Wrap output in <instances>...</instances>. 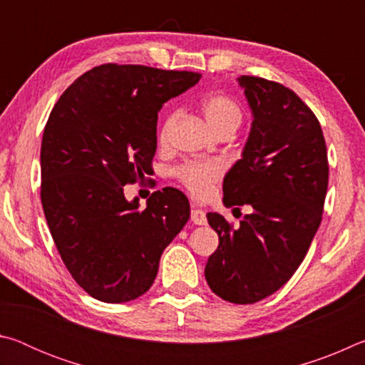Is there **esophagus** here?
Masks as SVG:
<instances>
[{
    "instance_id": "34e87169",
    "label": "esophagus",
    "mask_w": 365,
    "mask_h": 365,
    "mask_svg": "<svg viewBox=\"0 0 365 365\" xmlns=\"http://www.w3.org/2000/svg\"><path fill=\"white\" fill-rule=\"evenodd\" d=\"M191 222H193L195 225H206V212L202 211V209L193 206V209H191Z\"/></svg>"
}]
</instances>
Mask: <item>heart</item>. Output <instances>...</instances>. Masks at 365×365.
I'll use <instances>...</instances> for the list:
<instances>
[{
	"label": "heart",
	"instance_id": "1",
	"mask_svg": "<svg viewBox=\"0 0 365 365\" xmlns=\"http://www.w3.org/2000/svg\"><path fill=\"white\" fill-rule=\"evenodd\" d=\"M201 109L206 120L215 132L222 133L227 130H237L242 123V109L230 96L222 93L207 95L201 101ZM177 119V113H170L160 127L159 140L165 141L169 137L172 123ZM224 168L217 160H187L175 168L174 175L187 187L191 193L197 197H202L209 193L212 185L222 177Z\"/></svg>",
	"mask_w": 365,
	"mask_h": 365
}]
</instances>
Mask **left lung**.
Segmentation results:
<instances>
[{
	"mask_svg": "<svg viewBox=\"0 0 365 365\" xmlns=\"http://www.w3.org/2000/svg\"><path fill=\"white\" fill-rule=\"evenodd\" d=\"M252 123L242 159L224 178V205H250L233 228L207 212L219 246L207 259V285L222 299L252 304L292 279L322 220L329 187L325 138L316 114L282 83L242 76Z\"/></svg>",
	"mask_w": 365,
	"mask_h": 365,
	"instance_id": "8db88e82",
	"label": "left lung"
}]
</instances>
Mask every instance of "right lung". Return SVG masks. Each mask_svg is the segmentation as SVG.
Masks as SVG:
<instances>
[{
	"instance_id": "obj_1",
	"label": "right lung",
	"mask_w": 365,
	"mask_h": 365,
	"mask_svg": "<svg viewBox=\"0 0 365 365\" xmlns=\"http://www.w3.org/2000/svg\"><path fill=\"white\" fill-rule=\"evenodd\" d=\"M201 73L103 64L67 88L41 140V206L54 245L80 287L103 302L146 293L159 259L190 219L180 190L140 209L123 185L143 180L156 153L158 113Z\"/></svg>"
}]
</instances>
